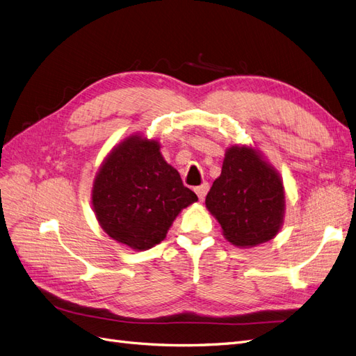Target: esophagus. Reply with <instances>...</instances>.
Returning a JSON list of instances; mask_svg holds the SVG:
<instances>
[{
  "mask_svg": "<svg viewBox=\"0 0 356 356\" xmlns=\"http://www.w3.org/2000/svg\"><path fill=\"white\" fill-rule=\"evenodd\" d=\"M208 190H209V184H208V182H203L202 186H199V187H196V188H195L196 195H197V197H199L200 200H203V199H204V196H207Z\"/></svg>",
  "mask_w": 356,
  "mask_h": 356,
  "instance_id": "34e87169",
  "label": "esophagus"
}]
</instances>
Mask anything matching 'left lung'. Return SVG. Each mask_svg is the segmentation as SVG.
I'll return each mask as SVG.
<instances>
[{"label": "left lung", "instance_id": "obj_1", "mask_svg": "<svg viewBox=\"0 0 356 356\" xmlns=\"http://www.w3.org/2000/svg\"><path fill=\"white\" fill-rule=\"evenodd\" d=\"M204 203L221 224L225 239L255 246L273 239L281 229L282 181L252 148L232 147Z\"/></svg>", "mask_w": 356, "mask_h": 356}]
</instances>
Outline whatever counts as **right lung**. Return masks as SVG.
<instances>
[{
  "label": "right lung",
  "instance_id": "right-lung-1",
  "mask_svg": "<svg viewBox=\"0 0 356 356\" xmlns=\"http://www.w3.org/2000/svg\"><path fill=\"white\" fill-rule=\"evenodd\" d=\"M159 148L157 141L127 138L106 157L93 186L102 229L139 251L163 241L181 209L197 200Z\"/></svg>",
  "mask_w": 356,
  "mask_h": 356
}]
</instances>
